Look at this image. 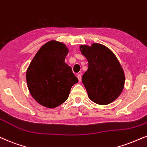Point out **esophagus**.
I'll return each instance as SVG.
<instances>
[{"mask_svg":"<svg viewBox=\"0 0 147 147\" xmlns=\"http://www.w3.org/2000/svg\"><path fill=\"white\" fill-rule=\"evenodd\" d=\"M77 78H78L79 81H81V74H77Z\"/></svg>","mask_w":147,"mask_h":147,"instance_id":"1","label":"esophagus"}]
</instances>
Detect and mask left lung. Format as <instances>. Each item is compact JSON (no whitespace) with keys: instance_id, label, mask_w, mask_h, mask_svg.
Wrapping results in <instances>:
<instances>
[{"instance_id":"8db88e82","label":"left lung","mask_w":147,"mask_h":147,"mask_svg":"<svg viewBox=\"0 0 147 147\" xmlns=\"http://www.w3.org/2000/svg\"><path fill=\"white\" fill-rule=\"evenodd\" d=\"M79 49L88 61L82 82L89 98L100 105L114 101L123 92L125 81L124 70L118 58L101 44L81 45Z\"/></svg>"}]
</instances>
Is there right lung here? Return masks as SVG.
Instances as JSON below:
<instances>
[{"label":"right lung","instance_id":"obj_1","mask_svg":"<svg viewBox=\"0 0 147 147\" xmlns=\"http://www.w3.org/2000/svg\"><path fill=\"white\" fill-rule=\"evenodd\" d=\"M66 45L56 40L47 42L35 54L26 72L28 89L39 104L55 108L63 103L78 79L65 63Z\"/></svg>","mask_w":147,"mask_h":147}]
</instances>
